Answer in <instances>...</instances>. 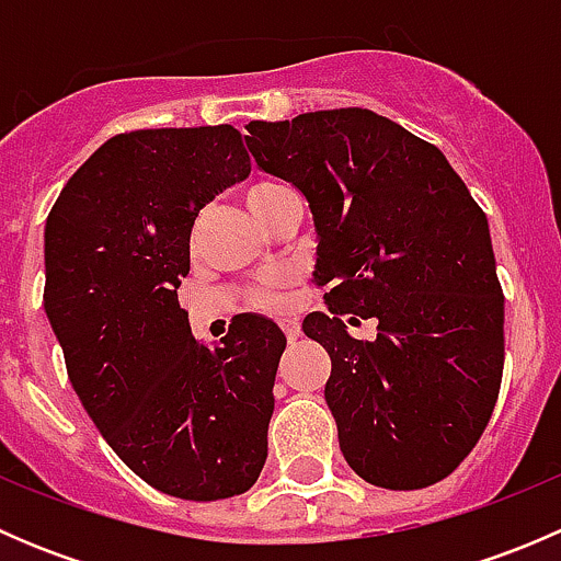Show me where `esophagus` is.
I'll return each instance as SVG.
<instances>
[{
    "instance_id": "obj_1",
    "label": "esophagus",
    "mask_w": 561,
    "mask_h": 561,
    "mask_svg": "<svg viewBox=\"0 0 561 561\" xmlns=\"http://www.w3.org/2000/svg\"><path fill=\"white\" fill-rule=\"evenodd\" d=\"M279 325H282V331H285L287 342L296 344L298 336H301V325H298V320H282Z\"/></svg>"
}]
</instances>
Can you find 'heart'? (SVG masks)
I'll use <instances>...</instances> for the list:
<instances>
[{"mask_svg":"<svg viewBox=\"0 0 561 561\" xmlns=\"http://www.w3.org/2000/svg\"><path fill=\"white\" fill-rule=\"evenodd\" d=\"M282 192H287L285 184H279V181H257V184H252L247 190V206L249 211L254 214V217H263L265 211L271 208V203L276 201V197L282 195ZM296 282V274H293L290 268H279V271H271V274H265L263 279L257 282V285L252 287V293H249V298H252V304L257 309H268V312H279V309H285L287 304V290H290V285Z\"/></svg>","mask_w":561,"mask_h":561,"instance_id":"1","label":"heart"}]
</instances>
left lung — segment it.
Instances as JSON below:
<instances>
[{
  "label": "left lung",
  "instance_id": "obj_1",
  "mask_svg": "<svg viewBox=\"0 0 561 561\" xmlns=\"http://www.w3.org/2000/svg\"><path fill=\"white\" fill-rule=\"evenodd\" d=\"M260 171L312 208L328 312L304 333L331 355L325 401L355 474L426 489L478 445L505 364L489 219L437 146L366 107L249 122ZM378 322L375 343L346 333Z\"/></svg>",
  "mask_w": 561,
  "mask_h": 561
}]
</instances>
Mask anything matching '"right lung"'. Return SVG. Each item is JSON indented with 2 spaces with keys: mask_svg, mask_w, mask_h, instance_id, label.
<instances>
[{
  "mask_svg": "<svg viewBox=\"0 0 561 561\" xmlns=\"http://www.w3.org/2000/svg\"><path fill=\"white\" fill-rule=\"evenodd\" d=\"M239 129H135L105 140L45 219L43 307L67 377L113 454L162 494H244L268 456L285 333L233 317L206 347L179 307L195 217L249 175Z\"/></svg>",
  "mask_w": 561,
  "mask_h": 561,
  "instance_id": "obj_1",
  "label": "right lung"
}]
</instances>
